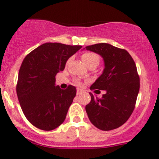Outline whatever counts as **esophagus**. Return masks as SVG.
Returning <instances> with one entry per match:
<instances>
[{
    "label": "esophagus",
    "mask_w": 159,
    "mask_h": 159,
    "mask_svg": "<svg viewBox=\"0 0 159 159\" xmlns=\"http://www.w3.org/2000/svg\"><path fill=\"white\" fill-rule=\"evenodd\" d=\"M82 93H83L82 90H80V89H78V90H77V92H76V95H81V94H82Z\"/></svg>",
    "instance_id": "1"
}]
</instances>
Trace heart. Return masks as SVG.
Segmentation results:
<instances>
[{
  "label": "heart",
  "mask_w": 159,
  "mask_h": 159,
  "mask_svg": "<svg viewBox=\"0 0 159 159\" xmlns=\"http://www.w3.org/2000/svg\"><path fill=\"white\" fill-rule=\"evenodd\" d=\"M83 61L87 66H89L91 64H95L98 65L99 63V57L97 54L94 52H86L83 53L81 56ZM78 85H81V83L80 81H75Z\"/></svg>",
  "instance_id": "heart-1"
}]
</instances>
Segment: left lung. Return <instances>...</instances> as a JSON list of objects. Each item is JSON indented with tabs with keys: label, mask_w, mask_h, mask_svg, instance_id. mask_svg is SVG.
I'll use <instances>...</instances> for the list:
<instances>
[{
	"label": "left lung",
	"mask_w": 159,
	"mask_h": 159,
	"mask_svg": "<svg viewBox=\"0 0 159 159\" xmlns=\"http://www.w3.org/2000/svg\"><path fill=\"white\" fill-rule=\"evenodd\" d=\"M86 49L100 55L105 66L90 89L96 93L99 90L106 92L102 98L90 93L91 102L86 105V112L97 128L114 130L128 120L135 107L140 88L135 63L128 52L109 43H96Z\"/></svg>",
	"instance_id": "1"
}]
</instances>
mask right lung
<instances>
[{
    "instance_id": "1",
    "label": "right lung",
    "mask_w": 159,
    "mask_h": 159,
    "mask_svg": "<svg viewBox=\"0 0 159 159\" xmlns=\"http://www.w3.org/2000/svg\"><path fill=\"white\" fill-rule=\"evenodd\" d=\"M82 48L45 43L28 54L20 67L16 84L18 100L26 119L37 128L52 130L65 120L76 89L56 86V75L67 60Z\"/></svg>"
}]
</instances>
